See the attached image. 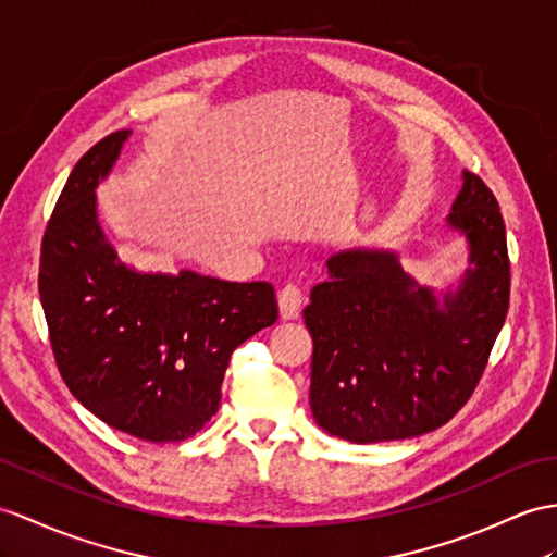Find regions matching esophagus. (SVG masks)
Masks as SVG:
<instances>
[{
    "label": "esophagus",
    "instance_id": "esophagus-1",
    "mask_svg": "<svg viewBox=\"0 0 557 557\" xmlns=\"http://www.w3.org/2000/svg\"><path fill=\"white\" fill-rule=\"evenodd\" d=\"M278 309L283 319H297L302 309V290L295 283H288L278 290Z\"/></svg>",
    "mask_w": 557,
    "mask_h": 557
}]
</instances>
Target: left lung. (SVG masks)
<instances>
[{"instance_id":"obj_1","label":"left lung","mask_w":557,"mask_h":557,"mask_svg":"<svg viewBox=\"0 0 557 557\" xmlns=\"http://www.w3.org/2000/svg\"><path fill=\"white\" fill-rule=\"evenodd\" d=\"M446 224L470 248L456 290L418 286L387 250L325 262L329 281L311 288L302 317L314 341L311 413L331 435L355 444L425 435L478 387L510 302L506 224L478 174L463 172Z\"/></svg>"}]
</instances>
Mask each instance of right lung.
Wrapping results in <instances>:
<instances>
[{
  "label": "right lung",
  "mask_w": 557,
  "mask_h": 557,
  "mask_svg": "<svg viewBox=\"0 0 557 557\" xmlns=\"http://www.w3.org/2000/svg\"><path fill=\"white\" fill-rule=\"evenodd\" d=\"M129 134H108L67 176L42 238L39 300L61 377L85 409L132 437L182 442L220 409L232 351L278 307L267 281L139 274L117 260L94 191Z\"/></svg>",
  "instance_id": "1"
}]
</instances>
